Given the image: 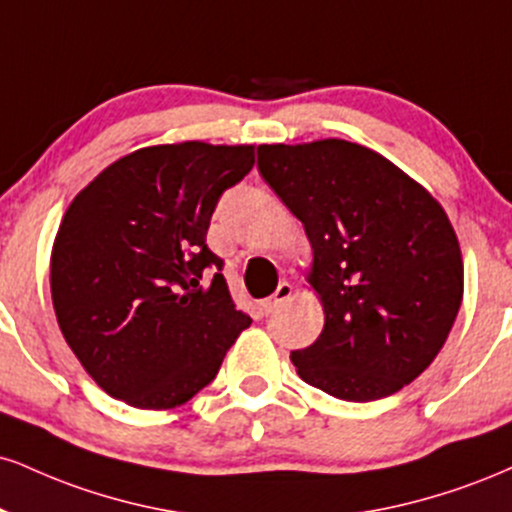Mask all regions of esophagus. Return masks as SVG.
<instances>
[{"instance_id": "obj_1", "label": "esophagus", "mask_w": 512, "mask_h": 512, "mask_svg": "<svg viewBox=\"0 0 512 512\" xmlns=\"http://www.w3.org/2000/svg\"><path fill=\"white\" fill-rule=\"evenodd\" d=\"M291 298H293V286L288 281H281L279 288H276V293L269 295L267 300H262V310L269 315V312L279 310V307L283 303H288V300H291Z\"/></svg>"}]
</instances>
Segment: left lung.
Listing matches in <instances>:
<instances>
[{
	"label": "left lung",
	"mask_w": 512,
	"mask_h": 512,
	"mask_svg": "<svg viewBox=\"0 0 512 512\" xmlns=\"http://www.w3.org/2000/svg\"><path fill=\"white\" fill-rule=\"evenodd\" d=\"M257 166L312 245L307 283L324 329L291 353L298 377L353 403L420 377L463 303V255L443 207L389 159L348 140L260 145Z\"/></svg>",
	"instance_id": "1"
}]
</instances>
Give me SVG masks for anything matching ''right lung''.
Masks as SVG:
<instances>
[{
    "mask_svg": "<svg viewBox=\"0 0 512 512\" xmlns=\"http://www.w3.org/2000/svg\"><path fill=\"white\" fill-rule=\"evenodd\" d=\"M252 164V145H152L73 197L49 262L52 303L73 355L109 396L176 408L217 377L250 326L205 240L221 193Z\"/></svg>",
    "mask_w": 512,
    "mask_h": 512,
    "instance_id": "obj_1",
    "label": "right lung"
}]
</instances>
